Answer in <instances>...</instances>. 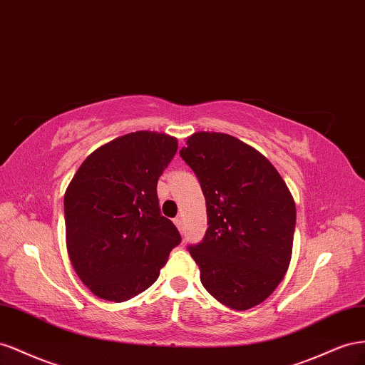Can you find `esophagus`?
<instances>
[{
  "instance_id": "obj_1",
  "label": "esophagus",
  "mask_w": 365,
  "mask_h": 365,
  "mask_svg": "<svg viewBox=\"0 0 365 365\" xmlns=\"http://www.w3.org/2000/svg\"><path fill=\"white\" fill-rule=\"evenodd\" d=\"M174 225L177 226V229H179V231H182V217H175L174 218Z\"/></svg>"
}]
</instances>
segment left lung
Listing matches in <instances>:
<instances>
[{
	"instance_id": "1",
	"label": "left lung",
	"mask_w": 365,
	"mask_h": 365,
	"mask_svg": "<svg viewBox=\"0 0 365 365\" xmlns=\"http://www.w3.org/2000/svg\"><path fill=\"white\" fill-rule=\"evenodd\" d=\"M182 159L200 182L207 229L190 246L203 287L234 310L255 307L274 292L292 258L294 197L264 155L225 133L186 139Z\"/></svg>"
}]
</instances>
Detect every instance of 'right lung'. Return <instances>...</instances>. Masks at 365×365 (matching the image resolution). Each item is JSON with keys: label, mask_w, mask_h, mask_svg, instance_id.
Masks as SVG:
<instances>
[{"label": "right lung", "mask_w": 365, "mask_h": 365, "mask_svg": "<svg viewBox=\"0 0 365 365\" xmlns=\"http://www.w3.org/2000/svg\"><path fill=\"white\" fill-rule=\"evenodd\" d=\"M175 151L170 134L128 133L93 151L68 183L67 251L96 297L122 303L142 294L182 242L158 199V180Z\"/></svg>", "instance_id": "1"}]
</instances>
